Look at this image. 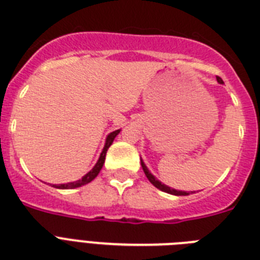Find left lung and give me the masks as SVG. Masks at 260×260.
Segmentation results:
<instances>
[{
  "label": "left lung",
  "instance_id": "1",
  "mask_svg": "<svg viewBox=\"0 0 260 260\" xmlns=\"http://www.w3.org/2000/svg\"><path fill=\"white\" fill-rule=\"evenodd\" d=\"M218 81H219V82H223V81H221L220 77H218ZM141 167H143V171H144V174H145V176H147V179H148V180L151 181L152 184L155 185L156 188L161 189V191L167 192V193H171V195H178V196L189 195L188 192H185V191H178V189H174V188H171V187H167V185L161 184V181L157 180V179H156L155 176H153V175L151 174V172H149L148 168H147V167H145V164L143 163V160H141Z\"/></svg>",
  "mask_w": 260,
  "mask_h": 260
}]
</instances>
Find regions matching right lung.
Here are the masks:
<instances>
[{
    "instance_id": "obj_1",
    "label": "right lung",
    "mask_w": 260,
    "mask_h": 260,
    "mask_svg": "<svg viewBox=\"0 0 260 260\" xmlns=\"http://www.w3.org/2000/svg\"><path fill=\"white\" fill-rule=\"evenodd\" d=\"M120 131H115V132H112V134L108 135V137H107V141H105V145H104V149H103V152H101L100 157H99V160H97L96 166L92 168V171H89L88 174L84 176V178L81 179V180H77V181H73V183H68V184H58V185H53V187H56V188H60V189H68V188H77V187H81V185L84 184H88V183H90V181L93 180L94 178H96L97 175H99V172H100V170L103 168V164H104L105 161V155H107V151H108V148L111 147V144L113 143V140H115V137L119 135Z\"/></svg>"
}]
</instances>
